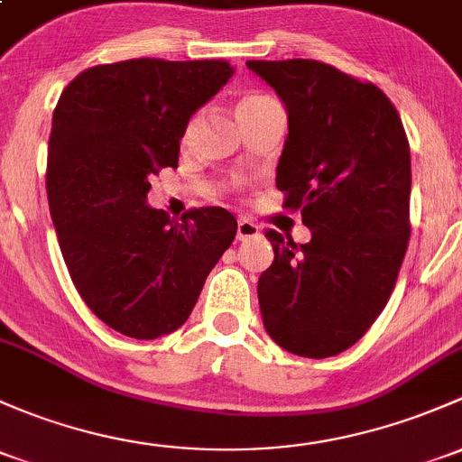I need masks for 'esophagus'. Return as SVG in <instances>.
Instances as JSON below:
<instances>
[{
  "label": "esophagus",
  "mask_w": 462,
  "mask_h": 462,
  "mask_svg": "<svg viewBox=\"0 0 462 462\" xmlns=\"http://www.w3.org/2000/svg\"><path fill=\"white\" fill-rule=\"evenodd\" d=\"M259 235H261V227L256 226L254 221H250V218H239V223H236V239L247 241V239H254V236Z\"/></svg>",
  "instance_id": "1"
}]
</instances>
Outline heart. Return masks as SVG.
<instances>
[{
    "label": "heart",
    "mask_w": 462,
    "mask_h": 462,
    "mask_svg": "<svg viewBox=\"0 0 462 462\" xmlns=\"http://www.w3.org/2000/svg\"><path fill=\"white\" fill-rule=\"evenodd\" d=\"M259 99H265V97H247V99L241 101V104H245V101H259Z\"/></svg>",
    "instance_id": "heart-1"
}]
</instances>
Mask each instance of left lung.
<instances>
[{
  "label": "left lung",
  "mask_w": 462,
  "mask_h": 462,
  "mask_svg": "<svg viewBox=\"0 0 462 462\" xmlns=\"http://www.w3.org/2000/svg\"><path fill=\"white\" fill-rule=\"evenodd\" d=\"M288 110L276 166L285 208L308 244L268 230L274 261L259 279L263 325L296 356L352 347L383 312L410 241V143L381 88L314 60L247 61Z\"/></svg>",
  "instance_id": "1"
}]
</instances>
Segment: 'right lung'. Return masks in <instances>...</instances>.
<instances>
[{
  "label": "right lung",
  "instance_id": "1",
  "mask_svg": "<svg viewBox=\"0 0 462 462\" xmlns=\"http://www.w3.org/2000/svg\"><path fill=\"white\" fill-rule=\"evenodd\" d=\"M232 72L223 60H128L79 72L57 101L46 172L57 239L77 292L124 337L181 328L235 241L223 208L174 221L148 206L150 177L177 166L188 121Z\"/></svg>",
  "mask_w": 462,
  "mask_h": 462
}]
</instances>
